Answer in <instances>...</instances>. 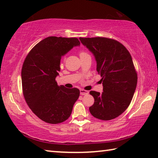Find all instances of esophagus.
Returning a JSON list of instances; mask_svg holds the SVG:
<instances>
[{
	"mask_svg": "<svg viewBox=\"0 0 158 158\" xmlns=\"http://www.w3.org/2000/svg\"><path fill=\"white\" fill-rule=\"evenodd\" d=\"M89 93V92L87 90H85L84 89H81L80 90V94H81V95H85V94H88Z\"/></svg>",
	"mask_w": 158,
	"mask_h": 158,
	"instance_id": "34e87169",
	"label": "esophagus"
}]
</instances>
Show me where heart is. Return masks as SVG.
<instances>
[{"label": "heart", "instance_id": "b5f03b06", "mask_svg": "<svg viewBox=\"0 0 158 158\" xmlns=\"http://www.w3.org/2000/svg\"><path fill=\"white\" fill-rule=\"evenodd\" d=\"M85 54H87L84 52H81V53H80V56H83V55H85Z\"/></svg>", "mask_w": 158, "mask_h": 158}]
</instances>
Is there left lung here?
I'll list each match as a JSON object with an SVG mask.
<instances>
[{"mask_svg": "<svg viewBox=\"0 0 158 158\" xmlns=\"http://www.w3.org/2000/svg\"><path fill=\"white\" fill-rule=\"evenodd\" d=\"M79 40L93 53L97 71L102 77L103 93L90 92L94 102L89 110L99 119L116 118L130 105L137 86V74L131 54L114 39L80 37Z\"/></svg>", "mask_w": 158, "mask_h": 158, "instance_id": "1", "label": "left lung"}]
</instances>
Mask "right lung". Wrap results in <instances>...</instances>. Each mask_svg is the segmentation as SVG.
<instances>
[{
    "label": "right lung",
    "mask_w": 158,
    "mask_h": 158,
    "mask_svg": "<svg viewBox=\"0 0 158 158\" xmlns=\"http://www.w3.org/2000/svg\"><path fill=\"white\" fill-rule=\"evenodd\" d=\"M77 38L49 36L37 44L25 58L21 70L23 93L28 106L36 115L49 124L69 118L78 99V88L57 85L60 61L74 47Z\"/></svg>",
    "instance_id": "add662e5"
}]
</instances>
